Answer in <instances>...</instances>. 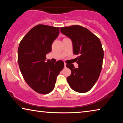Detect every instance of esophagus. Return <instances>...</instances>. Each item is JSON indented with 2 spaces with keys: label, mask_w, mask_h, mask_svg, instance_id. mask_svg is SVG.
<instances>
[{
  "label": "esophagus",
  "mask_w": 123,
  "mask_h": 123,
  "mask_svg": "<svg viewBox=\"0 0 123 123\" xmlns=\"http://www.w3.org/2000/svg\"><path fill=\"white\" fill-rule=\"evenodd\" d=\"M66 65H67V64L64 63V67H66Z\"/></svg>",
  "instance_id": "esophagus-1"
}]
</instances>
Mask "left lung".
<instances>
[{
    "label": "left lung",
    "mask_w": 123,
    "mask_h": 123,
    "mask_svg": "<svg viewBox=\"0 0 123 123\" xmlns=\"http://www.w3.org/2000/svg\"><path fill=\"white\" fill-rule=\"evenodd\" d=\"M60 31L71 39L73 53L79 55L75 68L73 64H67L72 73L67 80L72 89L86 93L95 85L103 66L104 50L98 37L87 28L80 25L62 27Z\"/></svg>",
    "instance_id": "left-lung-1"
}]
</instances>
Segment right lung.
Here are the masks:
<instances>
[{
	"label": "right lung",
	"instance_id": "add662e5",
	"mask_svg": "<svg viewBox=\"0 0 123 123\" xmlns=\"http://www.w3.org/2000/svg\"><path fill=\"white\" fill-rule=\"evenodd\" d=\"M59 27L38 24L27 33L19 43L18 62L23 78L33 90L46 94L53 90L56 78L64 67L60 60L45 62V56L59 36Z\"/></svg>",
	"mask_w": 123,
	"mask_h": 123
}]
</instances>
